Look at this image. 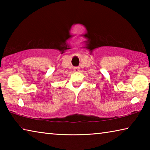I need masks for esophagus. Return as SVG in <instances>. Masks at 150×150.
I'll list each match as a JSON object with an SVG mask.
<instances>
[{"mask_svg": "<svg viewBox=\"0 0 150 150\" xmlns=\"http://www.w3.org/2000/svg\"><path fill=\"white\" fill-rule=\"evenodd\" d=\"M74 71L75 72H78L79 71V67H74Z\"/></svg>", "mask_w": 150, "mask_h": 150, "instance_id": "34e87169", "label": "esophagus"}]
</instances>
